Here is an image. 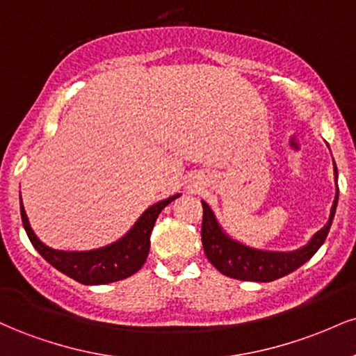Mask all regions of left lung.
Listing matches in <instances>:
<instances>
[{"label":"left lung","instance_id":"8db88e82","mask_svg":"<svg viewBox=\"0 0 356 356\" xmlns=\"http://www.w3.org/2000/svg\"><path fill=\"white\" fill-rule=\"evenodd\" d=\"M334 177H338L337 165H334ZM337 204L338 191L332 212H330L328 222L313 236V239L305 248L291 252H271L246 248L227 238L220 231L211 207L206 202H202L204 214L201 236L204 252H206L212 266L218 269L219 273H222L224 276L241 281H261V283L275 281L277 277L289 275L295 269L303 266L306 261L312 259L314 252L320 249L321 244L325 243L326 236H328L334 218V211H337Z\"/></svg>","mask_w":356,"mask_h":356}]
</instances>
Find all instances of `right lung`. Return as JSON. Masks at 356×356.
<instances>
[{
	"mask_svg": "<svg viewBox=\"0 0 356 356\" xmlns=\"http://www.w3.org/2000/svg\"><path fill=\"white\" fill-rule=\"evenodd\" d=\"M175 197L179 195H172V197L149 207L125 238L107 248L85 252L55 251V249L44 246L31 231L23 202H19V211H22L24 231H26L31 244L53 268L81 284H107L136 275L138 269L144 266L147 256H149L150 232L154 229L155 219Z\"/></svg>",
	"mask_w": 356,
	"mask_h": 356,
	"instance_id": "right-lung-1",
	"label": "right lung"
}]
</instances>
